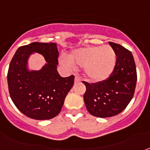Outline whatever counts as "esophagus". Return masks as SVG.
Segmentation results:
<instances>
[{
    "label": "esophagus",
    "instance_id": "1",
    "mask_svg": "<svg viewBox=\"0 0 150 150\" xmlns=\"http://www.w3.org/2000/svg\"><path fill=\"white\" fill-rule=\"evenodd\" d=\"M80 82V79L79 76H77V75H76L75 78V82Z\"/></svg>",
    "mask_w": 150,
    "mask_h": 150
}]
</instances>
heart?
Listing matches in <instances>:
<instances>
[{"mask_svg":"<svg viewBox=\"0 0 150 150\" xmlns=\"http://www.w3.org/2000/svg\"><path fill=\"white\" fill-rule=\"evenodd\" d=\"M117 57L110 46H95L80 48L69 55L61 57L60 62L68 70H73L75 64L84 67L85 75L93 82H101L111 75L116 65Z\"/></svg>","mask_w":150,"mask_h":150,"instance_id":"b5f03b06","label":"heart"}]
</instances>
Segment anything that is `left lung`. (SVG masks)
Returning a JSON list of instances; mask_svg holds the SVG:
<instances>
[{
  "label": "left lung",
  "instance_id": "1",
  "mask_svg": "<svg viewBox=\"0 0 150 150\" xmlns=\"http://www.w3.org/2000/svg\"><path fill=\"white\" fill-rule=\"evenodd\" d=\"M117 56L111 75L102 82L89 84L83 98L89 114L98 117H110L120 114L132 99L137 73L132 54L117 43L109 42Z\"/></svg>",
  "mask_w": 150,
  "mask_h": 150
}]
</instances>
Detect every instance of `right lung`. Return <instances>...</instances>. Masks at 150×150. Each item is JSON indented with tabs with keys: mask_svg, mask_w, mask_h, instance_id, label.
<instances>
[{
	"mask_svg": "<svg viewBox=\"0 0 150 150\" xmlns=\"http://www.w3.org/2000/svg\"><path fill=\"white\" fill-rule=\"evenodd\" d=\"M41 54L46 64L40 70H29V57ZM59 52L54 43H34L20 47L11 59L8 72L9 93L14 104L25 116L48 120L60 113L75 76L63 78L57 70Z\"/></svg>",
	"mask_w": 150,
	"mask_h": 150,
	"instance_id": "obj_1",
	"label": "right lung"
}]
</instances>
